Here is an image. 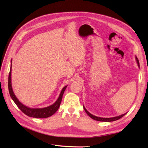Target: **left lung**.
I'll return each instance as SVG.
<instances>
[{
    "label": "left lung",
    "instance_id": "left-lung-1",
    "mask_svg": "<svg viewBox=\"0 0 148 148\" xmlns=\"http://www.w3.org/2000/svg\"><path fill=\"white\" fill-rule=\"evenodd\" d=\"M136 60H137V64H138V65L139 66V60H138L137 58L136 57ZM84 108V111H85V112H86V114L88 115L90 118H92V119H95V120H97V121H116V120H118V119L121 118L123 116H124L125 114H126V113L125 114H122L121 116H116V117H113V118H100V117H97V116H93L92 115V114H90V113L87 111V110L85 109V108L84 107H83Z\"/></svg>",
    "mask_w": 148,
    "mask_h": 148
}]
</instances>
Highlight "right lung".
I'll list each match as a JSON object with an SVG mask.
<instances>
[{
	"label": "right lung",
	"mask_w": 148,
	"mask_h": 148,
	"mask_svg": "<svg viewBox=\"0 0 148 148\" xmlns=\"http://www.w3.org/2000/svg\"><path fill=\"white\" fill-rule=\"evenodd\" d=\"M66 88H67V86H65L64 88L62 89L60 94V96L58 97V100H56L55 103H53V105L50 106L49 107H47V108H41V109L29 108H27V106L22 104V103L19 101L14 94L13 91H12V86H11V66L10 71H9V77H8V88H9V94H10V96L12 98V99L13 100L14 103L18 107V108L20 109L25 114L29 116L30 117L36 118H46L52 116L53 114H55V113L57 111V110L60 107V105L62 97H63V95H64V93L65 92Z\"/></svg>",
	"instance_id": "add662e5"
}]
</instances>
